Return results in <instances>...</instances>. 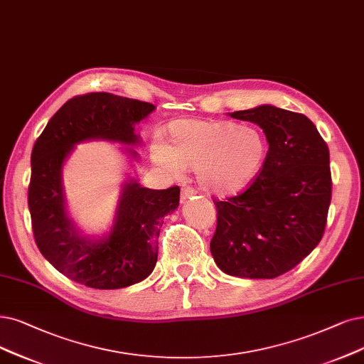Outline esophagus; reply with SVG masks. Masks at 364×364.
<instances>
[{"label": "esophagus", "mask_w": 364, "mask_h": 364, "mask_svg": "<svg viewBox=\"0 0 364 364\" xmlns=\"http://www.w3.org/2000/svg\"><path fill=\"white\" fill-rule=\"evenodd\" d=\"M196 194H197V191L194 190V188H191V186H185V188H182L181 200H182V201H185V200L191 198V197H193V196H196Z\"/></svg>", "instance_id": "1"}]
</instances>
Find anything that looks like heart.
<instances>
[{"label": "heart", "instance_id": "heart-1", "mask_svg": "<svg viewBox=\"0 0 364 364\" xmlns=\"http://www.w3.org/2000/svg\"><path fill=\"white\" fill-rule=\"evenodd\" d=\"M164 146L155 144L154 159L179 176L182 168L196 170L203 190L215 196H235L246 190L266 163L269 143L254 125L228 121L182 118L163 132Z\"/></svg>", "mask_w": 364, "mask_h": 364}]
</instances>
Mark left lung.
<instances>
[{
  "instance_id": "8db88e82",
  "label": "left lung",
  "mask_w": 364,
  "mask_h": 364,
  "mask_svg": "<svg viewBox=\"0 0 364 364\" xmlns=\"http://www.w3.org/2000/svg\"><path fill=\"white\" fill-rule=\"evenodd\" d=\"M231 118L263 128V170L239 196L213 200L218 212L210 252L237 278L272 279L291 270L323 239L331 200L330 152L306 116L263 105Z\"/></svg>"
}]
</instances>
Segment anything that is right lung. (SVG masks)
Listing matches in <instances>:
<instances>
[{
	"instance_id": "obj_1",
	"label": "right lung",
	"mask_w": 364,
	"mask_h": 364,
	"mask_svg": "<svg viewBox=\"0 0 364 364\" xmlns=\"http://www.w3.org/2000/svg\"><path fill=\"white\" fill-rule=\"evenodd\" d=\"M155 110L146 101L109 92L70 98L43 129L31 154L28 206L34 239L49 263L67 278L97 289L125 288L146 279L158 257L164 216L179 206V186L151 190L132 179L124 183L107 236L80 235L65 209L63 166L75 144L107 140L140 143L134 125ZM128 155L137 152L125 148Z\"/></svg>"
}]
</instances>
